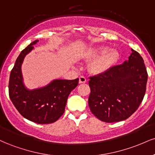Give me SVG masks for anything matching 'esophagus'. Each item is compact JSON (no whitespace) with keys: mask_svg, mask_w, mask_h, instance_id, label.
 I'll use <instances>...</instances> for the list:
<instances>
[{"mask_svg":"<svg viewBox=\"0 0 155 155\" xmlns=\"http://www.w3.org/2000/svg\"><path fill=\"white\" fill-rule=\"evenodd\" d=\"M87 82V79L86 77H84V76H81L79 77V83L82 84V83H85Z\"/></svg>","mask_w":155,"mask_h":155,"instance_id":"obj_1","label":"esophagus"}]
</instances>
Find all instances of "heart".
Returning a JSON list of instances; mask_svg holds the SVG:
<instances>
[{"instance_id":"obj_1","label":"heart","mask_w":155,"mask_h":155,"mask_svg":"<svg viewBox=\"0 0 155 155\" xmlns=\"http://www.w3.org/2000/svg\"><path fill=\"white\" fill-rule=\"evenodd\" d=\"M84 56L95 58L90 65V70L94 74H102L114 66L120 58V53L117 49H108L104 46H94L89 48Z\"/></svg>"}]
</instances>
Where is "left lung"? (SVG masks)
Returning <instances> with one entry per match:
<instances>
[{"instance_id": "obj_1", "label": "left lung", "mask_w": 155, "mask_h": 155, "mask_svg": "<svg viewBox=\"0 0 155 155\" xmlns=\"http://www.w3.org/2000/svg\"><path fill=\"white\" fill-rule=\"evenodd\" d=\"M131 51L124 63L90 77L89 106L103 122L126 120L138 109L144 97L148 74L139 53Z\"/></svg>"}]
</instances>
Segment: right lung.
I'll return each instance as SVG.
<instances>
[{
    "label": "right lung",
    "instance_id": "add662e5",
    "mask_svg": "<svg viewBox=\"0 0 155 155\" xmlns=\"http://www.w3.org/2000/svg\"><path fill=\"white\" fill-rule=\"evenodd\" d=\"M38 40H35L23 49L11 71L8 94L12 102L22 117L38 124L56 122L65 111L68 97L77 87L79 79H54L47 86L28 90L23 83L22 64L25 57Z\"/></svg>",
    "mask_w": 155,
    "mask_h": 155
}]
</instances>
